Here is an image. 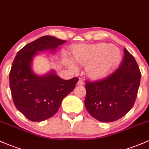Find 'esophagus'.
<instances>
[{
    "label": "esophagus",
    "mask_w": 149,
    "mask_h": 149,
    "mask_svg": "<svg viewBox=\"0 0 149 149\" xmlns=\"http://www.w3.org/2000/svg\"><path fill=\"white\" fill-rule=\"evenodd\" d=\"M77 84H78V85H83V84H84V81H83L82 80H80V79H79V80L78 81Z\"/></svg>",
    "instance_id": "1"
}]
</instances>
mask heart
I'll return each mask as SVG.
<instances>
[{"mask_svg":"<svg viewBox=\"0 0 149 149\" xmlns=\"http://www.w3.org/2000/svg\"><path fill=\"white\" fill-rule=\"evenodd\" d=\"M119 48L106 43L87 45H80L72 49V59L79 65H87L88 74L92 77H102L109 74L121 60ZM66 64L73 70L76 66L66 59Z\"/></svg>","mask_w":149,"mask_h":149,"instance_id":"heart-1","label":"heart"}]
</instances>
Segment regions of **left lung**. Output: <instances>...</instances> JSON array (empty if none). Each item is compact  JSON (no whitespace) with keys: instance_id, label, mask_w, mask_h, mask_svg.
<instances>
[{"instance_id":"8db88e82","label":"left lung","mask_w":149,"mask_h":149,"mask_svg":"<svg viewBox=\"0 0 149 149\" xmlns=\"http://www.w3.org/2000/svg\"><path fill=\"white\" fill-rule=\"evenodd\" d=\"M119 68L106 78L86 80L84 105L94 119L111 122L121 119L134 106L140 85L138 64L126 48Z\"/></svg>"}]
</instances>
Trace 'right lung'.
<instances>
[{"label":"right lung","instance_id":"obj_1","mask_svg":"<svg viewBox=\"0 0 149 149\" xmlns=\"http://www.w3.org/2000/svg\"><path fill=\"white\" fill-rule=\"evenodd\" d=\"M66 40L45 36L28 43L17 52L9 74L10 88L14 104L32 121H42L52 117L62 101L72 92L77 77L62 79L53 70L38 76L32 70L33 59L38 52L55 51Z\"/></svg>","mask_w":149,"mask_h":149}]
</instances>
